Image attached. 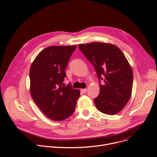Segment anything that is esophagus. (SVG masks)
Instances as JSON below:
<instances>
[{
    "label": "esophagus",
    "instance_id": "esophagus-1",
    "mask_svg": "<svg viewBox=\"0 0 157 157\" xmlns=\"http://www.w3.org/2000/svg\"><path fill=\"white\" fill-rule=\"evenodd\" d=\"M87 89H82L80 90V91L82 92V93H86V92H87Z\"/></svg>",
    "mask_w": 157,
    "mask_h": 157
}]
</instances>
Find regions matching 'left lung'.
I'll return each mask as SVG.
<instances>
[{"mask_svg": "<svg viewBox=\"0 0 157 157\" xmlns=\"http://www.w3.org/2000/svg\"><path fill=\"white\" fill-rule=\"evenodd\" d=\"M95 68L99 84L94 103L99 112L113 115L124 109L131 97L133 73L129 63L117 46L94 42L78 45Z\"/></svg>", "mask_w": 157, "mask_h": 157, "instance_id": "left-lung-1", "label": "left lung"}]
</instances>
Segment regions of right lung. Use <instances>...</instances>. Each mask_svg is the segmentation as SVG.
Instances as JSON below:
<instances>
[{
  "instance_id": "add662e5",
  "label": "right lung",
  "mask_w": 157,
  "mask_h": 157,
  "mask_svg": "<svg viewBox=\"0 0 157 157\" xmlns=\"http://www.w3.org/2000/svg\"><path fill=\"white\" fill-rule=\"evenodd\" d=\"M76 45L50 46L36 56L30 69V94L45 115L61 121L75 111L80 90L62 86L65 68Z\"/></svg>"
}]
</instances>
